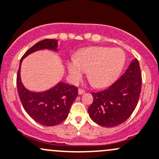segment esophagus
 <instances>
[{"label":"esophagus","mask_w":159,"mask_h":159,"mask_svg":"<svg viewBox=\"0 0 159 159\" xmlns=\"http://www.w3.org/2000/svg\"><path fill=\"white\" fill-rule=\"evenodd\" d=\"M84 92H85V91H84V90H82V89H79V90H78V94H80V95H81V94H84Z\"/></svg>","instance_id":"obj_1"}]
</instances>
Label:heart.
<instances>
[{"label": "heart", "mask_w": 159, "mask_h": 159, "mask_svg": "<svg viewBox=\"0 0 159 159\" xmlns=\"http://www.w3.org/2000/svg\"><path fill=\"white\" fill-rule=\"evenodd\" d=\"M125 54L120 48L91 47L81 50L75 57L68 61L67 68L70 80L77 84L85 71L96 88L102 89L113 84L124 67Z\"/></svg>", "instance_id": "obj_1"}]
</instances>
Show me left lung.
<instances>
[{"label": "left lung", "instance_id": "8db88e82", "mask_svg": "<svg viewBox=\"0 0 159 159\" xmlns=\"http://www.w3.org/2000/svg\"><path fill=\"white\" fill-rule=\"evenodd\" d=\"M142 74L137 59H134L121 78L108 89L92 93L89 108L90 118L103 127L121 124L134 111L141 93Z\"/></svg>", "mask_w": 159, "mask_h": 159}]
</instances>
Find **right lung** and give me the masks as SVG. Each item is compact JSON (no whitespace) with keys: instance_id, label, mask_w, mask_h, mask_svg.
Here are the masks:
<instances>
[{"instance_id":"1","label":"right lung","mask_w":159,"mask_h":159,"mask_svg":"<svg viewBox=\"0 0 159 159\" xmlns=\"http://www.w3.org/2000/svg\"><path fill=\"white\" fill-rule=\"evenodd\" d=\"M57 40L44 39L25 52L20 61L17 75V88L24 108L35 121L44 126H54L66 119L74 101L78 96V89L60 81L55 86L42 92H34L24 86L20 79V66L25 57L39 50L57 51Z\"/></svg>"}]
</instances>
